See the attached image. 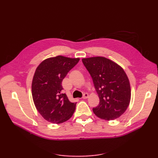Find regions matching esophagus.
Wrapping results in <instances>:
<instances>
[{"label": "esophagus", "mask_w": 158, "mask_h": 158, "mask_svg": "<svg viewBox=\"0 0 158 158\" xmlns=\"http://www.w3.org/2000/svg\"><path fill=\"white\" fill-rule=\"evenodd\" d=\"M88 94H87V93H85V94H83V97H82V98L83 99H86V98H88Z\"/></svg>", "instance_id": "34e87169"}]
</instances>
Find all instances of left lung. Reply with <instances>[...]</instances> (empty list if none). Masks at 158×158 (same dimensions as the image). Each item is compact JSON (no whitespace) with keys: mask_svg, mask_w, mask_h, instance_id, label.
<instances>
[{"mask_svg":"<svg viewBox=\"0 0 158 158\" xmlns=\"http://www.w3.org/2000/svg\"><path fill=\"white\" fill-rule=\"evenodd\" d=\"M100 98L93 112L99 118L113 120L126 111L131 98L130 81L122 66L102 56L83 58Z\"/></svg>","mask_w":158,"mask_h":158,"instance_id":"1","label":"left lung"}]
</instances>
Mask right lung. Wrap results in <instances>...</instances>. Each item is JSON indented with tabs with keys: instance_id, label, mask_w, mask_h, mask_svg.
I'll return each instance as SVG.
<instances>
[{
	"instance_id": "1",
	"label": "right lung",
	"mask_w": 158,
	"mask_h": 158,
	"mask_svg": "<svg viewBox=\"0 0 158 158\" xmlns=\"http://www.w3.org/2000/svg\"><path fill=\"white\" fill-rule=\"evenodd\" d=\"M79 58L58 56L43 60L36 68L32 82V95L36 110L45 120L61 123L75 112L76 103L62 94V80Z\"/></svg>"
}]
</instances>
